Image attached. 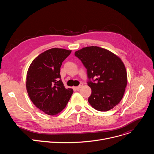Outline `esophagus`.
<instances>
[{
	"instance_id": "obj_1",
	"label": "esophagus",
	"mask_w": 154,
	"mask_h": 154,
	"mask_svg": "<svg viewBox=\"0 0 154 154\" xmlns=\"http://www.w3.org/2000/svg\"><path fill=\"white\" fill-rule=\"evenodd\" d=\"M83 86V83H80V84L78 86H75V87H74V89H75V90H79L80 88L82 87Z\"/></svg>"
}]
</instances>
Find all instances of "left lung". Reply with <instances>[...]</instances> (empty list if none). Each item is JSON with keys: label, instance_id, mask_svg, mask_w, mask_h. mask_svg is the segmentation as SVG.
<instances>
[{"label": "left lung", "instance_id": "8db88e82", "mask_svg": "<svg viewBox=\"0 0 154 154\" xmlns=\"http://www.w3.org/2000/svg\"><path fill=\"white\" fill-rule=\"evenodd\" d=\"M75 56L87 69V83L92 91L90 104L100 112L113 108L122 99L127 86V71L121 58L97 46L83 48Z\"/></svg>", "mask_w": 154, "mask_h": 154}]
</instances>
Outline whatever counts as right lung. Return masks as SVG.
Segmentation results:
<instances>
[{
	"mask_svg": "<svg viewBox=\"0 0 154 154\" xmlns=\"http://www.w3.org/2000/svg\"><path fill=\"white\" fill-rule=\"evenodd\" d=\"M71 51L53 48L39 54L33 60L27 73L26 88L29 96L40 110L55 115L66 106L72 93L65 88L60 68Z\"/></svg>",
	"mask_w": 154,
	"mask_h": 154,
	"instance_id": "add662e5",
	"label": "right lung"
}]
</instances>
